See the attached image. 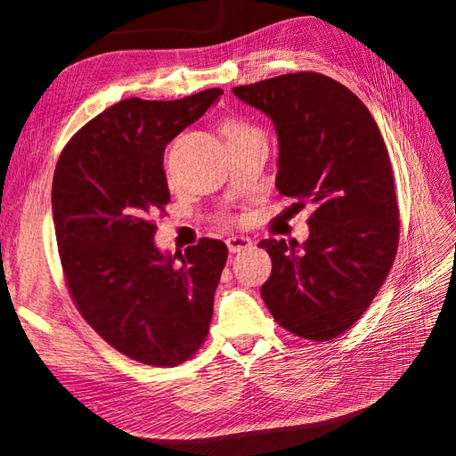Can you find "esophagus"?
<instances>
[{"label": "esophagus", "instance_id": "1", "mask_svg": "<svg viewBox=\"0 0 456 456\" xmlns=\"http://www.w3.org/2000/svg\"><path fill=\"white\" fill-rule=\"evenodd\" d=\"M226 245H228L230 253H241V251L251 249L253 241L249 238H245V236H230L226 240Z\"/></svg>", "mask_w": 456, "mask_h": 456}]
</instances>
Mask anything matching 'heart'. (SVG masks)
Instances as JSON below:
<instances>
[{
    "label": "heart",
    "instance_id": "obj_1",
    "mask_svg": "<svg viewBox=\"0 0 456 456\" xmlns=\"http://www.w3.org/2000/svg\"><path fill=\"white\" fill-rule=\"evenodd\" d=\"M245 129H247L245 126H236V123H233V126L228 127V136H230V134H236V133H241V131H245Z\"/></svg>",
    "mask_w": 456,
    "mask_h": 456
}]
</instances>
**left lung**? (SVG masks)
Wrapping results in <instances>:
<instances>
[{
    "instance_id": "8db88e82",
    "label": "left lung",
    "mask_w": 456,
    "mask_h": 456,
    "mask_svg": "<svg viewBox=\"0 0 456 456\" xmlns=\"http://www.w3.org/2000/svg\"><path fill=\"white\" fill-rule=\"evenodd\" d=\"M232 91L273 121L275 188L297 207H314L302 245L258 243L272 258L260 295L289 333L335 338L363 315L395 258L399 209L388 148L367 106L323 74H283Z\"/></svg>"
}]
</instances>
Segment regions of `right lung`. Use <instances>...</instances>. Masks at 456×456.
<instances>
[{
  "instance_id": "1",
  "label": "right lung",
  "mask_w": 456,
  "mask_h": 456,
  "mask_svg": "<svg viewBox=\"0 0 456 456\" xmlns=\"http://www.w3.org/2000/svg\"><path fill=\"white\" fill-rule=\"evenodd\" d=\"M220 94L121 101L72 136L54 169L53 223L68 291L110 346L144 365L183 363L209 333L226 245L203 238L184 253H161L154 218L171 200L165 146Z\"/></svg>"
}]
</instances>
